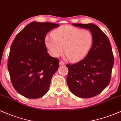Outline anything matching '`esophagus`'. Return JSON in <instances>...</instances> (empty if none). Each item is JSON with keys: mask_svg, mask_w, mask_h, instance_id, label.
Wrapping results in <instances>:
<instances>
[{"mask_svg": "<svg viewBox=\"0 0 121 121\" xmlns=\"http://www.w3.org/2000/svg\"><path fill=\"white\" fill-rule=\"evenodd\" d=\"M59 64H60V65H63L65 64V63H64L63 61H60L59 63Z\"/></svg>", "mask_w": 121, "mask_h": 121, "instance_id": "esophagus-1", "label": "esophagus"}]
</instances>
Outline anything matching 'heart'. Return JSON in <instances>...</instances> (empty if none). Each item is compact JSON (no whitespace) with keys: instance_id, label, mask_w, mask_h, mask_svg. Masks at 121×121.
Instances as JSON below:
<instances>
[{"instance_id":"1","label":"heart","mask_w":121,"mask_h":121,"mask_svg":"<svg viewBox=\"0 0 121 121\" xmlns=\"http://www.w3.org/2000/svg\"><path fill=\"white\" fill-rule=\"evenodd\" d=\"M52 38H46L45 43L49 53L53 57H58L64 52L71 61L76 62L87 56L92 45V33L86 29L65 25L52 33Z\"/></svg>"}]
</instances>
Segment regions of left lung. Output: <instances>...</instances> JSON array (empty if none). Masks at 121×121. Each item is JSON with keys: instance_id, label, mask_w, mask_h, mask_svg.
Masks as SVG:
<instances>
[{"instance_id": "obj_1", "label": "left lung", "mask_w": 121, "mask_h": 121, "mask_svg": "<svg viewBox=\"0 0 121 121\" xmlns=\"http://www.w3.org/2000/svg\"><path fill=\"white\" fill-rule=\"evenodd\" d=\"M88 29L93 36L92 45L84 59L75 64H67V85L78 97L90 98L100 94L108 86L114 65V56L107 35L93 23H73Z\"/></svg>"}]
</instances>
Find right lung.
<instances>
[{"label": "right lung", "instance_id": "right-lung-1", "mask_svg": "<svg viewBox=\"0 0 121 121\" xmlns=\"http://www.w3.org/2000/svg\"><path fill=\"white\" fill-rule=\"evenodd\" d=\"M59 26L33 22L14 38L8 69L13 87L22 96L37 99L48 91L52 78L59 67V60L48 53L45 38L49 31Z\"/></svg>", "mask_w": 121, "mask_h": 121}]
</instances>
